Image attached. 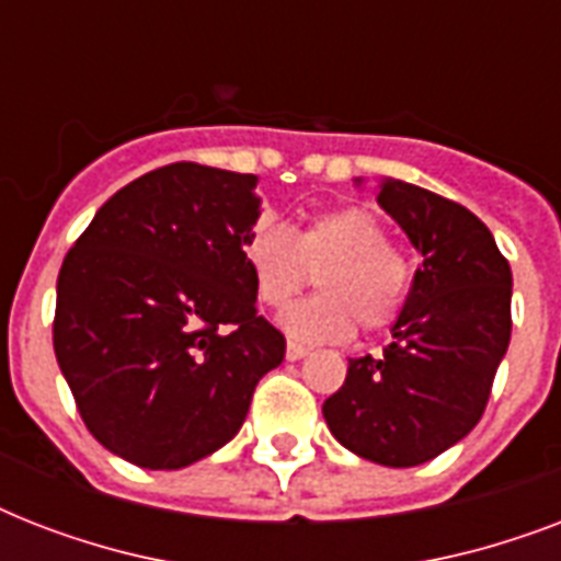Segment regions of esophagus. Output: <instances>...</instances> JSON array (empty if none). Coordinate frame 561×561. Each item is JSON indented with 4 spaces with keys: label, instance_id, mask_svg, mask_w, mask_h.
I'll return each mask as SVG.
<instances>
[{
    "label": "esophagus",
    "instance_id": "obj_1",
    "mask_svg": "<svg viewBox=\"0 0 561 561\" xmlns=\"http://www.w3.org/2000/svg\"><path fill=\"white\" fill-rule=\"evenodd\" d=\"M306 355H308V350H306V346H302V343L288 341V350H285V358H288V360H299V358H306Z\"/></svg>",
    "mask_w": 561,
    "mask_h": 561
}]
</instances>
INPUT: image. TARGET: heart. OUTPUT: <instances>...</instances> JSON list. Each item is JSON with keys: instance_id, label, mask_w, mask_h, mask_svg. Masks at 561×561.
Returning <instances> with one entry per match:
<instances>
[{"instance_id": "heart-1", "label": "heart", "mask_w": 561, "mask_h": 561, "mask_svg": "<svg viewBox=\"0 0 561 561\" xmlns=\"http://www.w3.org/2000/svg\"><path fill=\"white\" fill-rule=\"evenodd\" d=\"M244 264L255 299L288 306L317 273V297L290 306L282 325L297 341H346L355 323L367 332L399 320L413 288V267L373 209L317 211L294 232L262 224L244 238Z\"/></svg>"}]
</instances>
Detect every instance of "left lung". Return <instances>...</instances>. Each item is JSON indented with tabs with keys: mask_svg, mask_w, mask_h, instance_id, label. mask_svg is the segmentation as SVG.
Returning <instances> with one entry per match:
<instances>
[{
	"mask_svg": "<svg viewBox=\"0 0 561 561\" xmlns=\"http://www.w3.org/2000/svg\"><path fill=\"white\" fill-rule=\"evenodd\" d=\"M378 203L422 253L381 358H352L323 404L329 431L364 460L408 469L478 425L513 334V273L478 215L387 180Z\"/></svg>",
	"mask_w": 561,
	"mask_h": 561,
	"instance_id": "1",
	"label": "left lung"
}]
</instances>
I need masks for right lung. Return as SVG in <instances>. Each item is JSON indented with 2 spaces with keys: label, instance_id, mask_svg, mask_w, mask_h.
I'll return each mask as SVG.
<instances>
[{
  "label": "right lung",
  "instance_id": "add662e5",
  "mask_svg": "<svg viewBox=\"0 0 561 561\" xmlns=\"http://www.w3.org/2000/svg\"><path fill=\"white\" fill-rule=\"evenodd\" d=\"M253 174L171 162L110 197L57 276L55 355L83 425L142 469H183L244 425L285 334L255 308Z\"/></svg>",
  "mask_w": 561,
  "mask_h": 561
}]
</instances>
